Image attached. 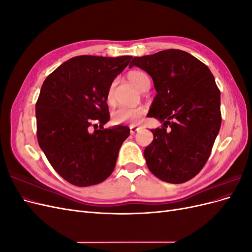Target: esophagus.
<instances>
[{
    "label": "esophagus",
    "mask_w": 252,
    "mask_h": 252,
    "mask_svg": "<svg viewBox=\"0 0 252 252\" xmlns=\"http://www.w3.org/2000/svg\"><path fill=\"white\" fill-rule=\"evenodd\" d=\"M140 129H141V127L132 125V126H130V133H131V134H134L136 131H139Z\"/></svg>",
    "instance_id": "34e87169"
}]
</instances>
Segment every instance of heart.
Instances as JSON below:
<instances>
[{"mask_svg": "<svg viewBox=\"0 0 252 252\" xmlns=\"http://www.w3.org/2000/svg\"><path fill=\"white\" fill-rule=\"evenodd\" d=\"M128 80L130 81L133 85L144 91L145 89H148L150 86V80L146 73L140 70H132L127 74ZM117 81H113L107 90V102L112 104L114 102V91H116ZM146 113V109L143 106H138V107H119L118 109L112 112V122L114 124H131L135 125L141 122L143 117Z\"/></svg>", "mask_w": 252, "mask_h": 252, "instance_id": "b5f03b06", "label": "heart"}]
</instances>
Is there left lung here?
<instances>
[{
  "label": "left lung",
  "instance_id": "obj_1",
  "mask_svg": "<svg viewBox=\"0 0 252 252\" xmlns=\"http://www.w3.org/2000/svg\"><path fill=\"white\" fill-rule=\"evenodd\" d=\"M132 66L152 78L157 95L148 116L163 122L162 128L151 129L154 141L144 150L148 168L164 182L185 183L207 162L222 123L215 77L200 60L179 49L135 57Z\"/></svg>",
  "mask_w": 252,
  "mask_h": 252
}]
</instances>
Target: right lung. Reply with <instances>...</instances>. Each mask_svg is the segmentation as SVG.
I'll use <instances>...</instances> for the list:
<instances>
[{
    "label": "right lung",
    "instance_id": "add662e5",
    "mask_svg": "<svg viewBox=\"0 0 252 252\" xmlns=\"http://www.w3.org/2000/svg\"><path fill=\"white\" fill-rule=\"evenodd\" d=\"M131 59L74 57L43 83L35 104L37 142L53 169L74 186L98 184L116 167L130 130L120 125L104 128L110 118L106 94Z\"/></svg>",
    "mask_w": 252,
    "mask_h": 252
}]
</instances>
